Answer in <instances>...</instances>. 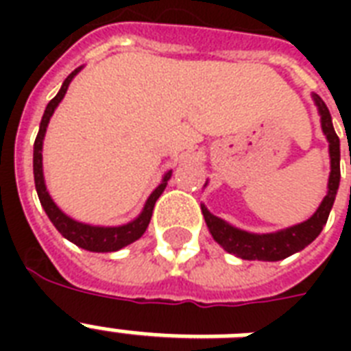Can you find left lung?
I'll return each mask as SVG.
<instances>
[{"label": "left lung", "mask_w": 351, "mask_h": 351, "mask_svg": "<svg viewBox=\"0 0 351 351\" xmlns=\"http://www.w3.org/2000/svg\"><path fill=\"white\" fill-rule=\"evenodd\" d=\"M313 100H315V106L319 107L322 132L326 134L328 142H330L332 173H330V180H328V195L311 219L297 226H291V228H286V230L277 231V233L266 234L247 233V231H242L239 228H233L222 219L209 213L208 208L202 206V215L209 228V233L213 234V239L228 253H233L244 261H282L286 256L293 255L297 251L304 250L308 244H311L326 224L333 202H335L339 182H341V142H339L337 132L333 129L332 114L328 111L326 104L321 100V96L317 95H313Z\"/></svg>", "instance_id": "8db88e82"}]
</instances>
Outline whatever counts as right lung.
<instances>
[{"instance_id":"obj_1","label":"right lung","mask_w":351,"mask_h":351,"mask_svg":"<svg viewBox=\"0 0 351 351\" xmlns=\"http://www.w3.org/2000/svg\"><path fill=\"white\" fill-rule=\"evenodd\" d=\"M80 69H74L73 73L69 74L65 82H63L62 89L54 98H52L45 107V112H43V118H41L40 131H38V136H36L34 142V182H36V191H38V197H40V202L45 209L47 217L51 219V222L54 224L60 233L65 237L67 240L74 242L80 247H84L87 251H96V253H109V251H118L121 247H125L127 244H131L134 240H138L145 233L149 222H151V215H153L154 204L158 200V197L164 193L165 186H167V180L171 178V171L165 173L164 180L160 184L151 197L147 198V202L143 206L142 213L138 215L136 219L129 222V224L117 226V228H101V226H89L84 224V222H76L74 219L67 217L63 213L62 209L58 208L56 204L52 202L51 195L47 191L45 178H43V164H41V149H43V138H45L47 125H49V120H51L52 112L58 107V104L63 100V96L67 93L69 84L73 82V78L80 73Z\"/></svg>"}]
</instances>
